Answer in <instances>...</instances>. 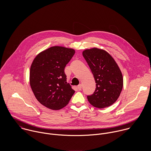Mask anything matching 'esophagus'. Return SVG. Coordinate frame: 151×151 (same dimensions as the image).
<instances>
[{"label": "esophagus", "mask_w": 151, "mask_h": 151, "mask_svg": "<svg viewBox=\"0 0 151 151\" xmlns=\"http://www.w3.org/2000/svg\"><path fill=\"white\" fill-rule=\"evenodd\" d=\"M77 88H78V89L79 91H81V89H82V85H81V84L78 85V86H77Z\"/></svg>", "instance_id": "obj_1"}]
</instances>
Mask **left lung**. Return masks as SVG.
I'll return each instance as SVG.
<instances>
[{
    "mask_svg": "<svg viewBox=\"0 0 151 151\" xmlns=\"http://www.w3.org/2000/svg\"><path fill=\"white\" fill-rule=\"evenodd\" d=\"M83 55L95 78L96 89L87 96L88 102L99 109L109 107L119 98L123 86L121 70L106 51L93 47L83 52Z\"/></svg>",
    "mask_w": 151,
    "mask_h": 151,
    "instance_id": "left-lung-1",
    "label": "left lung"
}]
</instances>
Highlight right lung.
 I'll use <instances>...</instances> for the list:
<instances>
[{
	"label": "right lung",
	"mask_w": 151,
	"mask_h": 151,
	"mask_svg": "<svg viewBox=\"0 0 151 151\" xmlns=\"http://www.w3.org/2000/svg\"><path fill=\"white\" fill-rule=\"evenodd\" d=\"M74 53L73 49L55 46L41 52L34 59L29 84L37 99L45 107L61 109L74 93L65 73V67Z\"/></svg>",
	"instance_id": "right-lung-1"
}]
</instances>
